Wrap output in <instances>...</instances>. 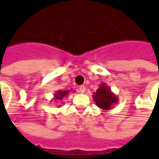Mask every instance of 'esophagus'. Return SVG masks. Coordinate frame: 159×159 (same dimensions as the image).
<instances>
[{
  "instance_id": "34e87169",
  "label": "esophagus",
  "mask_w": 159,
  "mask_h": 159,
  "mask_svg": "<svg viewBox=\"0 0 159 159\" xmlns=\"http://www.w3.org/2000/svg\"><path fill=\"white\" fill-rule=\"evenodd\" d=\"M85 91H86V88L84 86H80L79 87V92L80 93H85Z\"/></svg>"
}]
</instances>
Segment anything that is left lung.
<instances>
[{
	"label": "left lung",
	"mask_w": 159,
	"mask_h": 159,
	"mask_svg": "<svg viewBox=\"0 0 159 159\" xmlns=\"http://www.w3.org/2000/svg\"><path fill=\"white\" fill-rule=\"evenodd\" d=\"M93 99L98 107L103 111H109L118 101V98L112 93L110 87L102 83L93 94Z\"/></svg>",
	"instance_id": "obj_1"
}]
</instances>
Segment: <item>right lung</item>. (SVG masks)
Returning <instances> with one entry per match:
<instances>
[{"label":"right lung","instance_id":"right-lung-1","mask_svg":"<svg viewBox=\"0 0 159 159\" xmlns=\"http://www.w3.org/2000/svg\"><path fill=\"white\" fill-rule=\"evenodd\" d=\"M70 92V90H58L54 95H53V100H58V101H61L64 99V97H66V95H68L69 93ZM74 92V91H73ZM60 106H59V107Z\"/></svg>","mask_w":159,"mask_h":159}]
</instances>
